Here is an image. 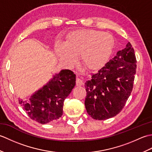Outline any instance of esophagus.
I'll use <instances>...</instances> for the list:
<instances>
[{
  "label": "esophagus",
  "instance_id": "34e87169",
  "mask_svg": "<svg viewBox=\"0 0 152 152\" xmlns=\"http://www.w3.org/2000/svg\"><path fill=\"white\" fill-rule=\"evenodd\" d=\"M83 84V81L79 78H76V86H81Z\"/></svg>",
  "mask_w": 152,
  "mask_h": 152
}]
</instances>
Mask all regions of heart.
<instances>
[{
	"instance_id": "heart-1",
	"label": "heart",
	"mask_w": 152,
	"mask_h": 152,
	"mask_svg": "<svg viewBox=\"0 0 152 152\" xmlns=\"http://www.w3.org/2000/svg\"><path fill=\"white\" fill-rule=\"evenodd\" d=\"M115 44L114 38L106 32L80 29L70 32L64 44H57L55 51L66 65L75 62L76 56L87 69L97 70L108 62Z\"/></svg>"
}]
</instances>
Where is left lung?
<instances>
[{"instance_id":"1","label":"left lung","mask_w":152,"mask_h":152,"mask_svg":"<svg viewBox=\"0 0 152 152\" xmlns=\"http://www.w3.org/2000/svg\"><path fill=\"white\" fill-rule=\"evenodd\" d=\"M137 59L130 42L85 83L87 112L94 119L114 117L124 108L133 88Z\"/></svg>"}]
</instances>
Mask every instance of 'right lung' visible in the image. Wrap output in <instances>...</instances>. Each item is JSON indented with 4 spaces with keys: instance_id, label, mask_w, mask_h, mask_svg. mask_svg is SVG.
<instances>
[{
    "instance_id": "add662e5",
    "label": "right lung",
    "mask_w": 152,
    "mask_h": 152,
    "mask_svg": "<svg viewBox=\"0 0 152 152\" xmlns=\"http://www.w3.org/2000/svg\"><path fill=\"white\" fill-rule=\"evenodd\" d=\"M76 85V75L70 70H62L38 90L28 101H19L31 119L46 124L63 115L64 101Z\"/></svg>"
}]
</instances>
